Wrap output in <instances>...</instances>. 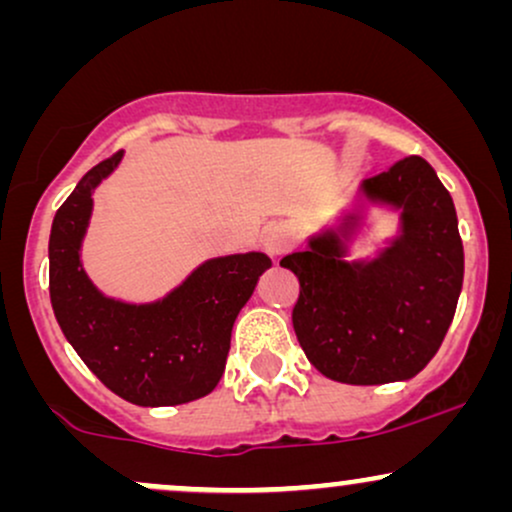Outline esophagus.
Wrapping results in <instances>:
<instances>
[{"label": "esophagus", "mask_w": 512, "mask_h": 512, "mask_svg": "<svg viewBox=\"0 0 512 512\" xmlns=\"http://www.w3.org/2000/svg\"><path fill=\"white\" fill-rule=\"evenodd\" d=\"M293 245H296V236H293L291 228L286 226H269L262 236V248L272 257L286 255Z\"/></svg>", "instance_id": "34e87169"}]
</instances>
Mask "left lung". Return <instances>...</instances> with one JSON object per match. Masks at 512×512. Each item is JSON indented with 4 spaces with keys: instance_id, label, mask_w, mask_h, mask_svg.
Returning a JSON list of instances; mask_svg holds the SVG:
<instances>
[{
    "instance_id": "1",
    "label": "left lung",
    "mask_w": 512,
    "mask_h": 512,
    "mask_svg": "<svg viewBox=\"0 0 512 512\" xmlns=\"http://www.w3.org/2000/svg\"><path fill=\"white\" fill-rule=\"evenodd\" d=\"M402 209V236L373 262H344L339 233L279 264L298 276L293 330L327 378L349 385L409 380L436 356L462 291L464 250L450 192L421 156L363 182Z\"/></svg>"
}]
</instances>
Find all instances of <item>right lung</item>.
<instances>
[{"label": "right lung", "mask_w": 512, "mask_h": 512, "mask_svg": "<svg viewBox=\"0 0 512 512\" xmlns=\"http://www.w3.org/2000/svg\"><path fill=\"white\" fill-rule=\"evenodd\" d=\"M120 158L117 151L88 170L57 209L50 231V301L64 337L108 390L139 407H173L219 385L233 322L272 260L262 252L216 257L158 303L105 298L81 269L79 248L93 187Z\"/></svg>", "instance_id": "right-lung-1"}]
</instances>
